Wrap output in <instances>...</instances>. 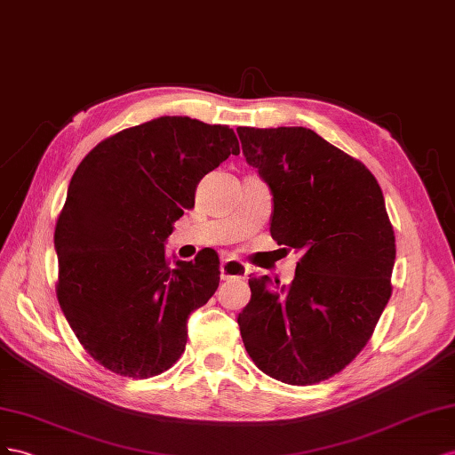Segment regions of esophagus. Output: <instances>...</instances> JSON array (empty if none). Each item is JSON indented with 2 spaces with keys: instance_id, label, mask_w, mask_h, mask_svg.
<instances>
[{
  "instance_id": "1",
  "label": "esophagus",
  "mask_w": 455,
  "mask_h": 455,
  "mask_svg": "<svg viewBox=\"0 0 455 455\" xmlns=\"http://www.w3.org/2000/svg\"><path fill=\"white\" fill-rule=\"evenodd\" d=\"M248 265L238 261V259H225L220 263V278L232 280V278H245L248 276Z\"/></svg>"
}]
</instances>
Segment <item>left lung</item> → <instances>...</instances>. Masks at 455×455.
I'll return each instance as SVG.
<instances>
[{
	"label": "left lung",
	"mask_w": 455,
	"mask_h": 455,
	"mask_svg": "<svg viewBox=\"0 0 455 455\" xmlns=\"http://www.w3.org/2000/svg\"><path fill=\"white\" fill-rule=\"evenodd\" d=\"M236 132L270 188L272 238L301 251L290 285L250 278L242 341L270 378L313 385L339 373L371 337L393 291L395 230L368 167L313 129Z\"/></svg>",
	"instance_id": "1"
}]
</instances>
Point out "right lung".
Masks as SVG:
<instances>
[{"label": "right lung", "instance_id": "right-lung-1", "mask_svg": "<svg viewBox=\"0 0 455 455\" xmlns=\"http://www.w3.org/2000/svg\"><path fill=\"white\" fill-rule=\"evenodd\" d=\"M240 145L228 125L162 116L91 150L72 175L57 220V297L99 364L127 378L170 370L187 322L219 285V257L173 265L165 240L194 192Z\"/></svg>", "mask_w": 455, "mask_h": 455}]
</instances>
